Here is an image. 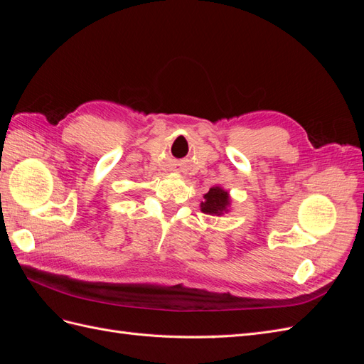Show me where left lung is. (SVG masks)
I'll use <instances>...</instances> for the list:
<instances>
[{"mask_svg":"<svg viewBox=\"0 0 364 364\" xmlns=\"http://www.w3.org/2000/svg\"><path fill=\"white\" fill-rule=\"evenodd\" d=\"M205 202L200 203L202 213L209 214V215H223L229 211V205H230V197L229 193L225 191L220 186H213L209 188V191L203 196Z\"/></svg>","mask_w":364,"mask_h":364,"instance_id":"obj_1","label":"left lung"}]
</instances>
